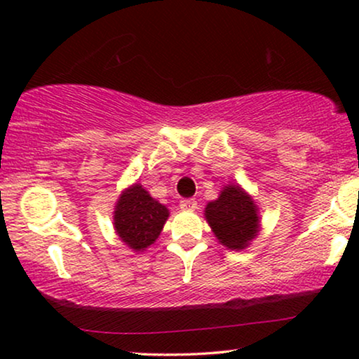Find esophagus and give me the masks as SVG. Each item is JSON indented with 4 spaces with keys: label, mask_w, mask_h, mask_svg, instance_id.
Here are the masks:
<instances>
[{
    "label": "esophagus",
    "mask_w": 359,
    "mask_h": 359,
    "mask_svg": "<svg viewBox=\"0 0 359 359\" xmlns=\"http://www.w3.org/2000/svg\"><path fill=\"white\" fill-rule=\"evenodd\" d=\"M180 208L183 210H189V212H193V210L198 209V201H196V199H183L180 203Z\"/></svg>",
    "instance_id": "1"
}]
</instances>
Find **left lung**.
Returning <instances> with one entry per match:
<instances>
[{"instance_id":"8db88e82","label":"left lung","mask_w":359,"mask_h":359,"mask_svg":"<svg viewBox=\"0 0 359 359\" xmlns=\"http://www.w3.org/2000/svg\"><path fill=\"white\" fill-rule=\"evenodd\" d=\"M204 215L219 243L235 252L248 248L262 229L258 205L240 184H225Z\"/></svg>"}]
</instances>
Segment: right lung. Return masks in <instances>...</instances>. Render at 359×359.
<instances>
[{"instance_id": "obj_1", "label": "right lung", "mask_w": 359, "mask_h": 359, "mask_svg": "<svg viewBox=\"0 0 359 359\" xmlns=\"http://www.w3.org/2000/svg\"><path fill=\"white\" fill-rule=\"evenodd\" d=\"M170 217L166 205L151 198L140 183L122 191L114 205L116 235L132 252H144L156 242Z\"/></svg>"}]
</instances>
